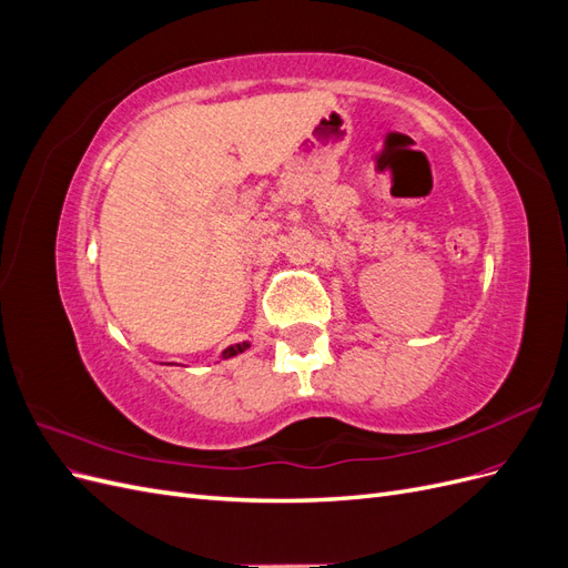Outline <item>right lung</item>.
Listing matches in <instances>:
<instances>
[{
    "mask_svg": "<svg viewBox=\"0 0 568 568\" xmlns=\"http://www.w3.org/2000/svg\"><path fill=\"white\" fill-rule=\"evenodd\" d=\"M248 348V343L244 341V343H236V346H230L225 353H222V355H225V357H232V355H236V353H244Z\"/></svg>",
    "mask_w": 568,
    "mask_h": 568,
    "instance_id": "add662e5",
    "label": "right lung"
}]
</instances>
